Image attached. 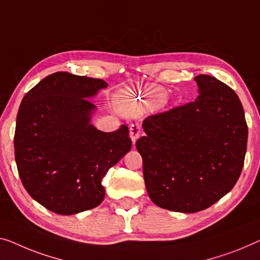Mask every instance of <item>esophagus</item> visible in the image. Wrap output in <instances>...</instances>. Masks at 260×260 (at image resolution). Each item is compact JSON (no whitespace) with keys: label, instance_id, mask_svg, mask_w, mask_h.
<instances>
[{"label":"esophagus","instance_id":"1","mask_svg":"<svg viewBox=\"0 0 260 260\" xmlns=\"http://www.w3.org/2000/svg\"><path fill=\"white\" fill-rule=\"evenodd\" d=\"M140 132H141V128H140V125H139V123H133V125H131L129 137L132 139V142H133L134 145L139 139V137H140Z\"/></svg>","mask_w":260,"mask_h":260}]
</instances>
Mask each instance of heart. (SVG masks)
<instances>
[{
  "instance_id": "heart-1",
  "label": "heart",
  "mask_w": 260,
  "mask_h": 260,
  "mask_svg": "<svg viewBox=\"0 0 260 260\" xmlns=\"http://www.w3.org/2000/svg\"><path fill=\"white\" fill-rule=\"evenodd\" d=\"M167 98V93H166L160 87H149L147 88L146 92L142 94L141 102H135L129 106L123 107L125 113H140L145 104H162ZM137 100V99H135Z\"/></svg>"
}]
</instances>
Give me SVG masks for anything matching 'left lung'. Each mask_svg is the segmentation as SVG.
Wrapping results in <instances>:
<instances>
[{"label": "left lung", "mask_w": 260, "mask_h": 260, "mask_svg": "<svg viewBox=\"0 0 260 260\" xmlns=\"http://www.w3.org/2000/svg\"><path fill=\"white\" fill-rule=\"evenodd\" d=\"M195 102L147 117L137 141L153 203L177 212L204 210L241 176L247 125L236 92L215 77H195Z\"/></svg>", "instance_id": "1"}]
</instances>
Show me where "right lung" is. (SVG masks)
<instances>
[{"mask_svg":"<svg viewBox=\"0 0 260 260\" xmlns=\"http://www.w3.org/2000/svg\"><path fill=\"white\" fill-rule=\"evenodd\" d=\"M107 83L52 73L22 99L14 146L19 177L35 201L58 215H75L103 202L102 181L132 148L128 127L105 133L91 123L90 102Z\"/></svg>","mask_w":260,"mask_h":260,"instance_id":"right-lung-1","label":"right lung"}]
</instances>
